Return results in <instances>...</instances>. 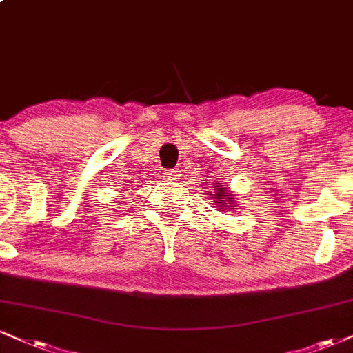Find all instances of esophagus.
Returning a JSON list of instances; mask_svg holds the SVG:
<instances>
[{
	"label": "esophagus",
	"instance_id": "34e87169",
	"mask_svg": "<svg viewBox=\"0 0 353 353\" xmlns=\"http://www.w3.org/2000/svg\"><path fill=\"white\" fill-rule=\"evenodd\" d=\"M179 176H181V171L179 169H168V171L164 172V177L168 181H176V179H179Z\"/></svg>",
	"mask_w": 353,
	"mask_h": 353
}]
</instances>
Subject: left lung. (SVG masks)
<instances>
[{
	"instance_id": "8db88e82",
	"label": "left lung",
	"mask_w": 353,
	"mask_h": 353,
	"mask_svg": "<svg viewBox=\"0 0 353 353\" xmlns=\"http://www.w3.org/2000/svg\"><path fill=\"white\" fill-rule=\"evenodd\" d=\"M215 188H217V194H215V195H220V197H217L219 199V203H220V205H222V207H225V205H227V202H223L222 201V199L225 197V199H228V201H230V197H227V194H225V190H220V185H215ZM222 189H225V188H222Z\"/></svg>"
}]
</instances>
